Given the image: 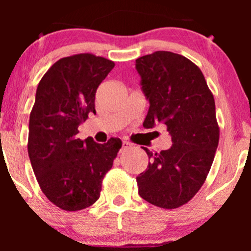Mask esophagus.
Instances as JSON below:
<instances>
[{"instance_id": "esophagus-1", "label": "esophagus", "mask_w": 251, "mask_h": 251, "mask_svg": "<svg viewBox=\"0 0 251 251\" xmlns=\"http://www.w3.org/2000/svg\"><path fill=\"white\" fill-rule=\"evenodd\" d=\"M131 148H132V144L128 143V142H125V140H124V142H123V146H122V150H120V151L125 152L126 150H128V149H131Z\"/></svg>"}]
</instances>
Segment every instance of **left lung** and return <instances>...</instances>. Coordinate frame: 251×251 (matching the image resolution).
<instances>
[{"instance_id": "8db88e82", "label": "left lung", "mask_w": 251, "mask_h": 251, "mask_svg": "<svg viewBox=\"0 0 251 251\" xmlns=\"http://www.w3.org/2000/svg\"><path fill=\"white\" fill-rule=\"evenodd\" d=\"M135 68L150 101L144 127L166 125L172 146L149 155L137 177L138 192L149 203L176 209L194 198L205 181L220 140L214 94L197 65L172 51L138 57Z\"/></svg>"}]
</instances>
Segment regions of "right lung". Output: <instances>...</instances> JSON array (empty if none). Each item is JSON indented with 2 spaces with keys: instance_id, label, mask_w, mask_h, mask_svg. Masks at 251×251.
<instances>
[{
  "instance_id": "add662e5",
  "label": "right lung",
  "mask_w": 251,
  "mask_h": 251,
  "mask_svg": "<svg viewBox=\"0 0 251 251\" xmlns=\"http://www.w3.org/2000/svg\"><path fill=\"white\" fill-rule=\"evenodd\" d=\"M114 62L91 53L57 60L36 89L29 117L28 154L40 188L57 208L79 211L100 197L105 175L123 143L98 144L76 137L77 127L96 113L97 89Z\"/></svg>"
}]
</instances>
